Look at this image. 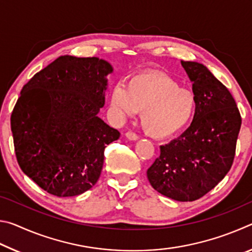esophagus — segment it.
Wrapping results in <instances>:
<instances>
[{
	"label": "esophagus",
	"mask_w": 252,
	"mask_h": 252,
	"mask_svg": "<svg viewBox=\"0 0 252 252\" xmlns=\"http://www.w3.org/2000/svg\"><path fill=\"white\" fill-rule=\"evenodd\" d=\"M126 138L127 140H130V141H136V140L139 139V136L136 135L135 133H133V132L129 131V132H126Z\"/></svg>",
	"instance_id": "34e87169"
}]
</instances>
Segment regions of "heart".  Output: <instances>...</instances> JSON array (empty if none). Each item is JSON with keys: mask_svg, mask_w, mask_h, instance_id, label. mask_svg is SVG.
I'll return each mask as SVG.
<instances>
[{"mask_svg": "<svg viewBox=\"0 0 252 252\" xmlns=\"http://www.w3.org/2000/svg\"><path fill=\"white\" fill-rule=\"evenodd\" d=\"M111 109L120 120L141 113V125L155 139L179 133L192 121L197 96L160 72H143L132 76L126 88L118 85L111 94Z\"/></svg>", "mask_w": 252, "mask_h": 252, "instance_id": "b5f03b06", "label": "heart"}]
</instances>
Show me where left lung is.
I'll return each instance as SVG.
<instances>
[{
  "mask_svg": "<svg viewBox=\"0 0 252 252\" xmlns=\"http://www.w3.org/2000/svg\"><path fill=\"white\" fill-rule=\"evenodd\" d=\"M192 82L197 111L190 126L165 146L148 169L150 185L177 201H194L231 168L241 117L231 93L206 65L181 61Z\"/></svg>",
  "mask_w": 252,
  "mask_h": 252,
  "instance_id": "8db88e82",
  "label": "left lung"
}]
</instances>
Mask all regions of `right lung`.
<instances>
[{
	"label": "right lung",
	"instance_id": "right-lung-1",
	"mask_svg": "<svg viewBox=\"0 0 252 252\" xmlns=\"http://www.w3.org/2000/svg\"><path fill=\"white\" fill-rule=\"evenodd\" d=\"M113 67L99 58L62 55L24 85L11 116L20 168L57 197H74L99 180L104 149L120 138L97 113Z\"/></svg>",
	"mask_w": 252,
	"mask_h": 252
}]
</instances>
